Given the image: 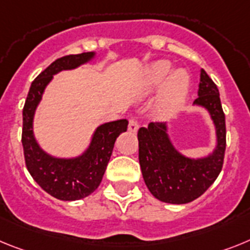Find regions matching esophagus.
I'll return each mask as SVG.
<instances>
[{"label": "esophagus", "mask_w": 250, "mask_h": 250, "mask_svg": "<svg viewBox=\"0 0 250 250\" xmlns=\"http://www.w3.org/2000/svg\"><path fill=\"white\" fill-rule=\"evenodd\" d=\"M128 131L132 133H136L138 131V123L136 119H129V125H128Z\"/></svg>", "instance_id": "obj_1"}]
</instances>
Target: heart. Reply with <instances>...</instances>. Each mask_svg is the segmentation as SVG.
Segmentation results:
<instances>
[{
    "instance_id": "obj_1",
    "label": "heart",
    "mask_w": 250,
    "mask_h": 250,
    "mask_svg": "<svg viewBox=\"0 0 250 250\" xmlns=\"http://www.w3.org/2000/svg\"><path fill=\"white\" fill-rule=\"evenodd\" d=\"M172 70L168 60H156L146 66L141 82L142 97H147L159 88L153 105L152 116L157 121L171 119L188 99L190 90V75L185 69Z\"/></svg>"
}]
</instances>
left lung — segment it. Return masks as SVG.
<instances>
[{"label":"left lung","mask_w":250,"mask_h":250,"mask_svg":"<svg viewBox=\"0 0 250 250\" xmlns=\"http://www.w3.org/2000/svg\"><path fill=\"white\" fill-rule=\"evenodd\" d=\"M194 107L208 112L215 131L214 148L201 157H188L176 148L168 123H149L140 128V165L145 184L156 199L168 204H188L205 192L223 167L225 152V116L218 86L204 69Z\"/></svg>","instance_id":"obj_1"}]
</instances>
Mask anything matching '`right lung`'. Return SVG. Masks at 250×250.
I'll use <instances>...</instances> for the list:
<instances>
[{
  "mask_svg": "<svg viewBox=\"0 0 250 250\" xmlns=\"http://www.w3.org/2000/svg\"><path fill=\"white\" fill-rule=\"evenodd\" d=\"M95 56V51H89L62 56L51 62L32 82L23 107L22 146L26 167L42 190L62 201L80 200L98 188L117 137L127 131V119L103 123L94 129L86 148L80 155L73 157L51 155L40 146L35 137L34 119L36 109L54 75L89 64Z\"/></svg>",
  "mask_w": 250,
  "mask_h": 250,
  "instance_id": "right-lung-1",
  "label": "right lung"
}]
</instances>
